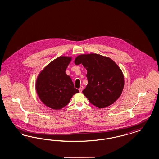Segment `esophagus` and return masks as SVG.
Wrapping results in <instances>:
<instances>
[{
  "label": "esophagus",
  "mask_w": 159,
  "mask_h": 159,
  "mask_svg": "<svg viewBox=\"0 0 159 159\" xmlns=\"http://www.w3.org/2000/svg\"><path fill=\"white\" fill-rule=\"evenodd\" d=\"M83 89V86H81L80 88H79V90L80 92H82Z\"/></svg>",
  "instance_id": "34e87169"
}]
</instances>
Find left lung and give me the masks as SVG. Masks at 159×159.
<instances>
[{"instance_id":"1","label":"left lung","mask_w":159,"mask_h":159,"mask_svg":"<svg viewBox=\"0 0 159 159\" xmlns=\"http://www.w3.org/2000/svg\"><path fill=\"white\" fill-rule=\"evenodd\" d=\"M75 63L82 64L87 70L88 84L82 92L90 103L102 109L119 99L124 88V76L113 60L92 53L77 56Z\"/></svg>"}]
</instances>
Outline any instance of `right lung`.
I'll return each mask as SVG.
<instances>
[{"label": "right lung", "instance_id": "right-lung-1", "mask_svg": "<svg viewBox=\"0 0 159 159\" xmlns=\"http://www.w3.org/2000/svg\"><path fill=\"white\" fill-rule=\"evenodd\" d=\"M71 60L70 57H59L46 66L38 77L36 89L39 98L51 109H62L79 92L65 72Z\"/></svg>", "mask_w": 159, "mask_h": 159}]
</instances>
